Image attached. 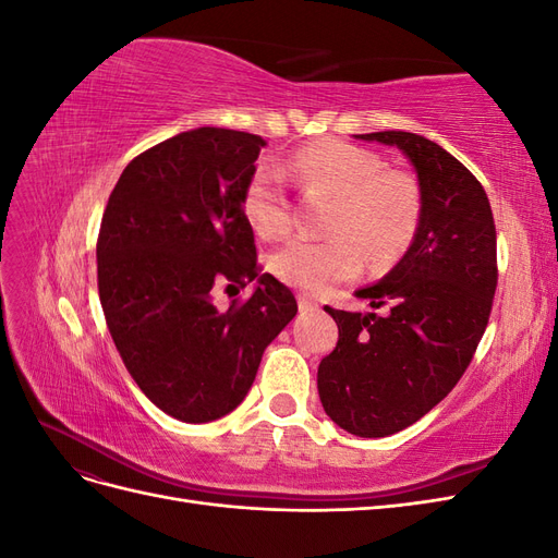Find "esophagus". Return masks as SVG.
I'll return each instance as SVG.
<instances>
[{"label": "esophagus", "instance_id": "34e87169", "mask_svg": "<svg viewBox=\"0 0 558 558\" xmlns=\"http://www.w3.org/2000/svg\"><path fill=\"white\" fill-rule=\"evenodd\" d=\"M298 307H300V314H312V312H316V310H318L316 302H312V300H310V298H305V295H300V298H298Z\"/></svg>", "mask_w": 558, "mask_h": 558}]
</instances>
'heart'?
<instances>
[{
    "instance_id": "1",
    "label": "heart",
    "mask_w": 558,
    "mask_h": 558,
    "mask_svg": "<svg viewBox=\"0 0 558 558\" xmlns=\"http://www.w3.org/2000/svg\"><path fill=\"white\" fill-rule=\"evenodd\" d=\"M305 191L335 195L328 240H291L272 258L269 269L293 289L320 295L335 283L361 272L363 253L381 267L398 258L412 242L421 197L410 174L384 170V160L363 146L342 140H320L300 148L289 162L260 167L242 197V214L251 230L277 240L291 228V205L283 179Z\"/></svg>"
}]
</instances>
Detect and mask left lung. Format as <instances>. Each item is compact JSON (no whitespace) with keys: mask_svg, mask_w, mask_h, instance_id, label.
<instances>
[{"mask_svg":"<svg viewBox=\"0 0 558 558\" xmlns=\"http://www.w3.org/2000/svg\"><path fill=\"white\" fill-rule=\"evenodd\" d=\"M353 137L402 150L418 179L421 214L398 265L356 291L375 312L326 307L340 340L316 384L337 426L386 437L428 414L470 365L498 283L496 226L482 183L440 144L402 130Z\"/></svg>","mask_w":558,"mask_h":558,"instance_id":"obj_1","label":"left lung"}]
</instances>
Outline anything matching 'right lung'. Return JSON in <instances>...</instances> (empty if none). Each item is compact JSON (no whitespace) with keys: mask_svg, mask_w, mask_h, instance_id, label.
Returning a JSON list of instances; mask_svg holds the SVG:
<instances>
[{"mask_svg":"<svg viewBox=\"0 0 558 558\" xmlns=\"http://www.w3.org/2000/svg\"><path fill=\"white\" fill-rule=\"evenodd\" d=\"M258 134L197 128L134 158L109 195L97 286L113 344L144 396L185 424L230 414L298 302L256 267L242 197ZM257 279L246 303L218 311L223 284Z\"/></svg>","mask_w":558,"mask_h":558,"instance_id":"1","label":"right lung"}]
</instances>
